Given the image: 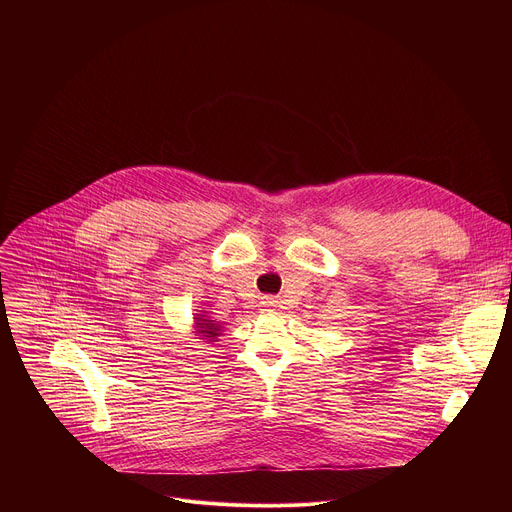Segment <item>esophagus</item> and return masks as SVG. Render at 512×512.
I'll return each instance as SVG.
<instances>
[{"instance_id": "esophagus-1", "label": "esophagus", "mask_w": 512, "mask_h": 512, "mask_svg": "<svg viewBox=\"0 0 512 512\" xmlns=\"http://www.w3.org/2000/svg\"><path fill=\"white\" fill-rule=\"evenodd\" d=\"M261 308H263V310H271V308H275V300H273L271 296H265V298L261 300Z\"/></svg>"}]
</instances>
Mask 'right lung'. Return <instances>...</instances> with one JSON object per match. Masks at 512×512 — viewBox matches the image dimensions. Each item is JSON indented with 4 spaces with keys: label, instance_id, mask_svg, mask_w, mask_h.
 <instances>
[{
    "label": "right lung",
    "instance_id": "right-lung-1",
    "mask_svg": "<svg viewBox=\"0 0 512 512\" xmlns=\"http://www.w3.org/2000/svg\"><path fill=\"white\" fill-rule=\"evenodd\" d=\"M192 328H194V336H198L204 342H216V338L221 336V332H223V324L216 322V320H210L204 310L194 314V326Z\"/></svg>",
    "mask_w": 512,
    "mask_h": 512
}]
</instances>
